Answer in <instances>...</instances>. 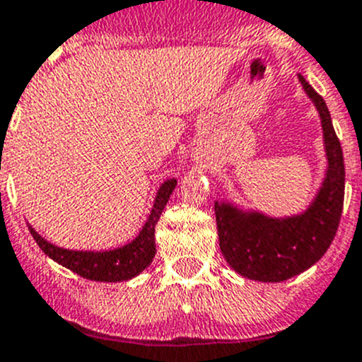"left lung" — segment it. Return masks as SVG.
<instances>
[{
	"label": "left lung",
	"mask_w": 362,
	"mask_h": 362,
	"mask_svg": "<svg viewBox=\"0 0 362 362\" xmlns=\"http://www.w3.org/2000/svg\"><path fill=\"white\" fill-rule=\"evenodd\" d=\"M315 103L325 134L328 169L319 193L300 215L272 218L242 211L233 204L215 202L220 251L242 276L260 282H282L312 268L337 233L344 204V158L326 102L298 74Z\"/></svg>",
	"instance_id": "8db88e82"
}]
</instances>
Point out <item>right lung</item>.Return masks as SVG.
<instances>
[{"instance_id":"1","label":"right lung","mask_w":362,"mask_h":362,"mask_svg":"<svg viewBox=\"0 0 362 362\" xmlns=\"http://www.w3.org/2000/svg\"><path fill=\"white\" fill-rule=\"evenodd\" d=\"M175 185H177L175 178L165 180L160 185L151 215L147 216V222L144 224L142 231L138 233L134 240L122 247H116V250L72 251L47 242L42 235H37L34 228H29L30 235L45 255H49L50 259L74 272L76 275L83 276V279L98 282L129 281V279L136 276L138 273H142L153 262V257L156 253L155 226L162 215L163 207L168 204L169 197L175 191Z\"/></svg>"}]
</instances>
